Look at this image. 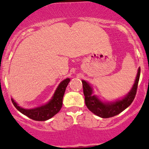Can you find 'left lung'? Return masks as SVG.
Segmentation results:
<instances>
[{
  "label": "left lung",
  "mask_w": 149,
  "mask_h": 149,
  "mask_svg": "<svg viewBox=\"0 0 149 149\" xmlns=\"http://www.w3.org/2000/svg\"><path fill=\"white\" fill-rule=\"evenodd\" d=\"M140 76V68H139L135 83L131 91L122 99L110 102L101 101L96 95H93L92 86L85 80H82L86 106L87 107L88 110L100 118H108L117 116L129 107L133 102L136 95Z\"/></svg>",
  "instance_id": "8db88e82"
}]
</instances>
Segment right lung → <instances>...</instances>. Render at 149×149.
<instances>
[{
    "label": "right lung",
    "mask_w": 149,
    "mask_h": 149,
    "mask_svg": "<svg viewBox=\"0 0 149 149\" xmlns=\"http://www.w3.org/2000/svg\"><path fill=\"white\" fill-rule=\"evenodd\" d=\"M70 79L66 78L62 81L56 88L55 93L49 102L41 107L34 109H26L19 107L14 100L12 99L13 104L20 113L36 121H45L59 112L63 106V99L66 87L68 85Z\"/></svg>",
    "instance_id": "obj_1"
}]
</instances>
